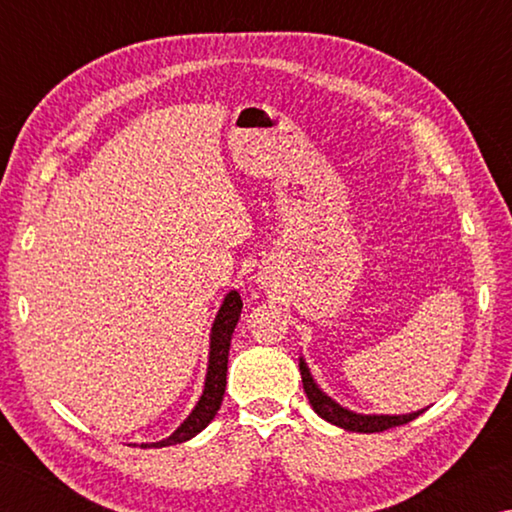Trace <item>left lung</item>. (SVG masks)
<instances>
[{
  "mask_svg": "<svg viewBox=\"0 0 512 512\" xmlns=\"http://www.w3.org/2000/svg\"><path fill=\"white\" fill-rule=\"evenodd\" d=\"M300 375H302V386H305V393L309 397L311 409H314L320 418L336 424V427L348 429V431H357V433H375V431H386L391 427H400V424H406L418 418L424 409L413 411V413H404V415H381V413H357L341 406L336 400H332L327 393H323V388L316 384V379L311 377V370L307 366L305 357H300Z\"/></svg>",
  "mask_w": 512,
  "mask_h": 512,
  "instance_id": "obj_1",
  "label": "left lung"
}]
</instances>
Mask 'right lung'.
Wrapping results in <instances>:
<instances>
[{"label":"right lung","mask_w":512,"mask_h":512,"mask_svg":"<svg viewBox=\"0 0 512 512\" xmlns=\"http://www.w3.org/2000/svg\"><path fill=\"white\" fill-rule=\"evenodd\" d=\"M241 307H244V302H241V296L235 289L225 293V298L219 307V314H216L212 323L210 354H207V372H205V386H203L201 397H198L192 413L187 415L183 424H180L169 438L158 440V443H142V447H169V445L187 443V440H192L196 433H201L207 424L214 420V415L221 409V402H223L230 341H232V332H235V327L239 323Z\"/></svg>","instance_id":"1"}]
</instances>
